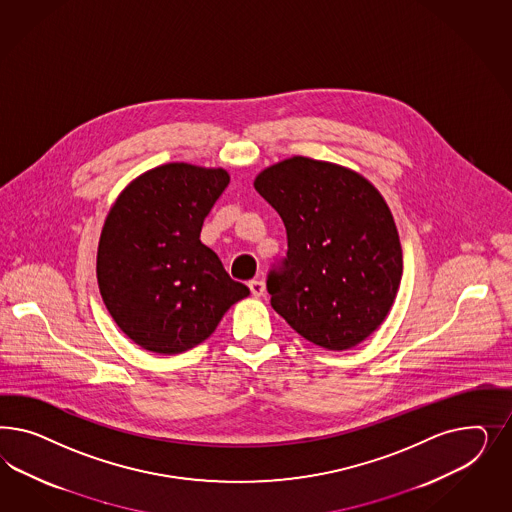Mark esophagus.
I'll return each mask as SVG.
<instances>
[{"label": "esophagus", "mask_w": 512, "mask_h": 512, "mask_svg": "<svg viewBox=\"0 0 512 512\" xmlns=\"http://www.w3.org/2000/svg\"><path fill=\"white\" fill-rule=\"evenodd\" d=\"M249 291H251V295L253 296H263L264 295V281L263 279H251L248 283Z\"/></svg>", "instance_id": "obj_1"}]
</instances>
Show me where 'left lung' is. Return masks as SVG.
Instances as JSON below:
<instances>
[{"mask_svg": "<svg viewBox=\"0 0 512 512\" xmlns=\"http://www.w3.org/2000/svg\"><path fill=\"white\" fill-rule=\"evenodd\" d=\"M255 189L287 231V255L266 278L272 308L330 351L366 340L392 308L403 270L379 191L357 172L300 155L261 172Z\"/></svg>", "mask_w": 512, "mask_h": 512, "instance_id": "obj_1", "label": "left lung"}]
</instances>
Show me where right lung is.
I'll use <instances>...</instances> for the list:
<instances>
[{
  "instance_id": "right-lung-1",
  "label": "right lung",
  "mask_w": 512,
  "mask_h": 512,
  "mask_svg": "<svg viewBox=\"0 0 512 512\" xmlns=\"http://www.w3.org/2000/svg\"><path fill=\"white\" fill-rule=\"evenodd\" d=\"M227 186L223 169L169 163L139 176L110 208L97 251L99 291L142 349H193L249 295L201 242L204 217Z\"/></svg>"
}]
</instances>
